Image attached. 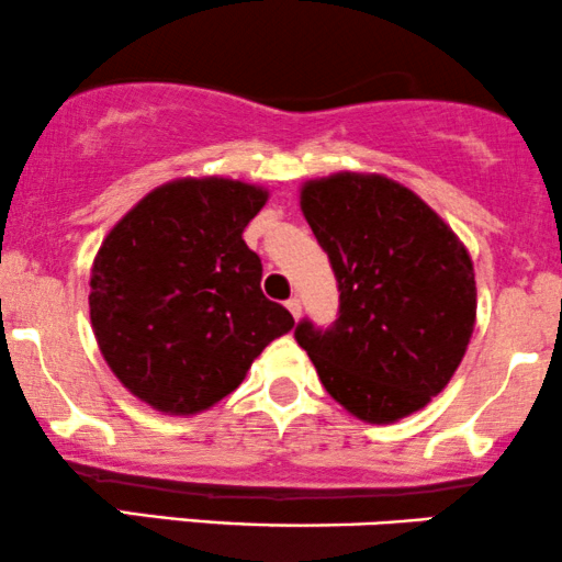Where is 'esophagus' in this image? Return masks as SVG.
Instances as JSON below:
<instances>
[{"label": "esophagus", "mask_w": 562, "mask_h": 562, "mask_svg": "<svg viewBox=\"0 0 562 562\" xmlns=\"http://www.w3.org/2000/svg\"><path fill=\"white\" fill-rule=\"evenodd\" d=\"M285 306H288L290 314H293V319H301V301L295 299V295L285 303Z\"/></svg>", "instance_id": "obj_1"}]
</instances>
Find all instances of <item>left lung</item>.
I'll return each mask as SVG.
<instances>
[{"mask_svg": "<svg viewBox=\"0 0 562 562\" xmlns=\"http://www.w3.org/2000/svg\"><path fill=\"white\" fill-rule=\"evenodd\" d=\"M301 212L333 263L340 316L329 329L303 319L295 340L356 418L416 414L448 387L474 333L469 251L435 209L384 175L303 182Z\"/></svg>", "mask_w": 562, "mask_h": 562, "instance_id": "obj_1", "label": "left lung"}]
</instances>
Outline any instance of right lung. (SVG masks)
<instances>
[{
	"label": "right lung",
	"instance_id": "1",
	"mask_svg": "<svg viewBox=\"0 0 562 562\" xmlns=\"http://www.w3.org/2000/svg\"><path fill=\"white\" fill-rule=\"evenodd\" d=\"M269 191L229 178L154 188L110 229L91 267V327L106 367L170 416L212 408L254 358L293 329L261 293L243 229Z\"/></svg>",
	"mask_w": 562,
	"mask_h": 562
}]
</instances>
